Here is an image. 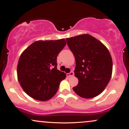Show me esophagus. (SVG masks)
<instances>
[{
    "instance_id": "obj_1",
    "label": "esophagus",
    "mask_w": 129,
    "mask_h": 129,
    "mask_svg": "<svg viewBox=\"0 0 129 129\" xmlns=\"http://www.w3.org/2000/svg\"><path fill=\"white\" fill-rule=\"evenodd\" d=\"M74 75V73L73 72H71L70 73H67V76L68 77V78H70V77L73 76Z\"/></svg>"
}]
</instances>
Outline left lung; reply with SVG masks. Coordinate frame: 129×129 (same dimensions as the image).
I'll return each mask as SVG.
<instances>
[{"mask_svg": "<svg viewBox=\"0 0 129 129\" xmlns=\"http://www.w3.org/2000/svg\"><path fill=\"white\" fill-rule=\"evenodd\" d=\"M76 60L75 75L78 84L73 90L79 96L91 98L101 94L112 76L113 62L109 50L88 34L67 38Z\"/></svg>", "mask_w": 129, "mask_h": 129, "instance_id": "8db88e82", "label": "left lung"}]
</instances>
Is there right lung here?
<instances>
[{"mask_svg": "<svg viewBox=\"0 0 129 129\" xmlns=\"http://www.w3.org/2000/svg\"><path fill=\"white\" fill-rule=\"evenodd\" d=\"M66 45V39L38 41L19 57L17 79L28 95L38 101L51 99L66 74L57 69V56Z\"/></svg>", "mask_w": 129, "mask_h": 129, "instance_id": "obj_1", "label": "right lung"}]
</instances>
